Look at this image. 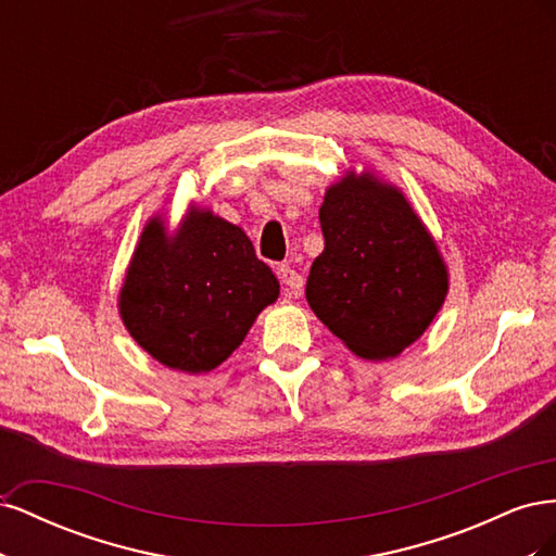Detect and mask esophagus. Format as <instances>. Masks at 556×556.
Wrapping results in <instances>:
<instances>
[{"label": "esophagus", "instance_id": "34e87169", "mask_svg": "<svg viewBox=\"0 0 556 556\" xmlns=\"http://www.w3.org/2000/svg\"><path fill=\"white\" fill-rule=\"evenodd\" d=\"M278 278L282 282V290L288 296H296L304 290V276L296 274L290 264H280L278 266Z\"/></svg>", "mask_w": 556, "mask_h": 556}]
</instances>
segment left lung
I'll use <instances>...</instances> for the list:
<instances>
[{
	"label": "left lung",
	"instance_id": "8db88e82",
	"mask_svg": "<svg viewBox=\"0 0 556 556\" xmlns=\"http://www.w3.org/2000/svg\"><path fill=\"white\" fill-rule=\"evenodd\" d=\"M325 250L306 299L343 345L368 362L401 355L445 304L447 264L396 185L374 172H345L319 206Z\"/></svg>",
	"mask_w": 556,
	"mask_h": 556
}]
</instances>
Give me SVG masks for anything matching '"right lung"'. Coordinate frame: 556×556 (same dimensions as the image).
I'll return each mask as SVG.
<instances>
[{
	"mask_svg": "<svg viewBox=\"0 0 556 556\" xmlns=\"http://www.w3.org/2000/svg\"><path fill=\"white\" fill-rule=\"evenodd\" d=\"M280 282L239 225L190 206L176 231L150 215L117 294V313L150 357L208 374L237 350Z\"/></svg>",
	"mask_w": 556,
	"mask_h": 556,
	"instance_id": "obj_1",
	"label": "right lung"
}]
</instances>
